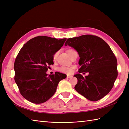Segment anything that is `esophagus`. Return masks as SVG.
Listing matches in <instances>:
<instances>
[{"label":"esophagus","mask_w":129,"mask_h":129,"mask_svg":"<svg viewBox=\"0 0 129 129\" xmlns=\"http://www.w3.org/2000/svg\"><path fill=\"white\" fill-rule=\"evenodd\" d=\"M72 77V75H67V78H71V77Z\"/></svg>","instance_id":"obj_1"}]
</instances>
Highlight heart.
Masks as SVG:
<instances>
[{
	"instance_id": "b5f03b06",
	"label": "heart",
	"mask_w": 129,
	"mask_h": 129,
	"mask_svg": "<svg viewBox=\"0 0 129 129\" xmlns=\"http://www.w3.org/2000/svg\"><path fill=\"white\" fill-rule=\"evenodd\" d=\"M73 51H74L72 49H69L67 51V53L68 54V55H70L71 53H72ZM58 55V52H56L54 55H53V61H55V60L57 59V56ZM58 70L60 72L64 73H67V74H70L72 72L73 69L72 67H67V66H61L58 68Z\"/></svg>"
}]
</instances>
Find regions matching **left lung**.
<instances>
[{
	"mask_svg": "<svg viewBox=\"0 0 129 129\" xmlns=\"http://www.w3.org/2000/svg\"><path fill=\"white\" fill-rule=\"evenodd\" d=\"M76 50L80 57L78 79L74 88L90 101L103 98L113 87L118 77L117 59L109 46L102 39L92 35L69 38L65 46ZM88 72V76L80 74Z\"/></svg>",
	"mask_w": 129,
	"mask_h": 129,
	"instance_id": "8db88e82",
	"label": "left lung"
}]
</instances>
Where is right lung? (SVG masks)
Returning <instances> with one entry per match:
<instances>
[{"label":"right lung","instance_id":"add662e5","mask_svg":"<svg viewBox=\"0 0 129 129\" xmlns=\"http://www.w3.org/2000/svg\"><path fill=\"white\" fill-rule=\"evenodd\" d=\"M66 40L39 36L30 39L20 50L14 62V79L28 101L35 104L46 102L56 92L59 82L66 78L65 74L58 72L46 74L53 64V55Z\"/></svg>","mask_w":129,"mask_h":129}]
</instances>
